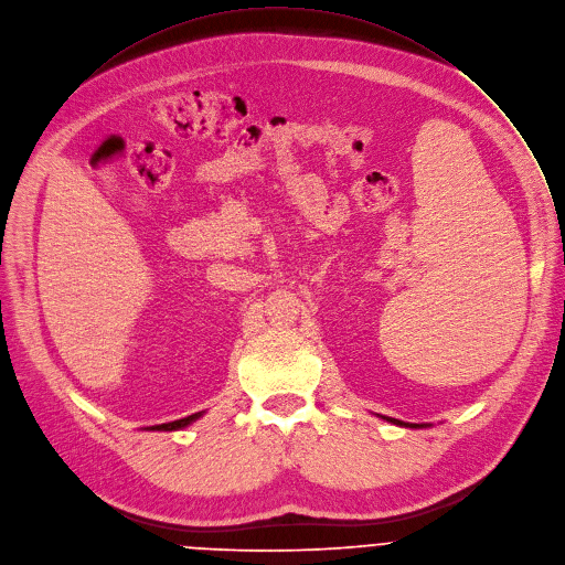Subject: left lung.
<instances>
[{"label":"left lung","instance_id":"1","mask_svg":"<svg viewBox=\"0 0 565 565\" xmlns=\"http://www.w3.org/2000/svg\"><path fill=\"white\" fill-rule=\"evenodd\" d=\"M385 420H390V423H394V425H401V427H414V429H418V427H427L425 423H405V420H398V418H390V416H383Z\"/></svg>","mask_w":565,"mask_h":565}]
</instances>
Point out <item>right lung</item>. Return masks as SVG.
Here are the masks:
<instances>
[{
  "instance_id": "obj_1",
  "label": "right lung",
  "mask_w": 565,
  "mask_h": 565,
  "mask_svg": "<svg viewBox=\"0 0 565 565\" xmlns=\"http://www.w3.org/2000/svg\"><path fill=\"white\" fill-rule=\"evenodd\" d=\"M200 416H202V412L191 414V416L180 418V420H171V423H162V425H151V427H145V429H149V431H175V429L189 427V425H191V423H195Z\"/></svg>"
}]
</instances>
